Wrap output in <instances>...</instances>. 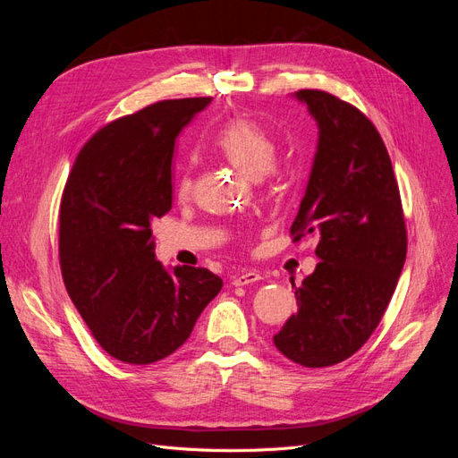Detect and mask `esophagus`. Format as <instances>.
<instances>
[{
	"label": "esophagus",
	"instance_id": "1",
	"mask_svg": "<svg viewBox=\"0 0 458 458\" xmlns=\"http://www.w3.org/2000/svg\"><path fill=\"white\" fill-rule=\"evenodd\" d=\"M263 276L258 273V271H244V273H239L237 276L233 279V284L234 286H246V284H252V283H258L261 281Z\"/></svg>",
	"mask_w": 458,
	"mask_h": 458
}]
</instances>
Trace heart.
Here are the masks:
<instances>
[{
    "instance_id": "obj_1",
    "label": "heart",
    "mask_w": 458,
    "mask_h": 458,
    "mask_svg": "<svg viewBox=\"0 0 458 458\" xmlns=\"http://www.w3.org/2000/svg\"><path fill=\"white\" fill-rule=\"evenodd\" d=\"M217 150L250 177L266 175L276 160V145L256 122L248 118H233L216 133ZM179 197H189L191 177L185 174L177 183Z\"/></svg>"
}]
</instances>
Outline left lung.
Returning <instances> with one entry per match:
<instances>
[{
  "mask_svg": "<svg viewBox=\"0 0 458 458\" xmlns=\"http://www.w3.org/2000/svg\"><path fill=\"white\" fill-rule=\"evenodd\" d=\"M318 140L306 195L290 233H317L298 311L273 336L290 361L318 369L352 357L378 327L407 256V231L392 160L372 122L338 97L300 89Z\"/></svg>",
  "mask_w": 458,
  "mask_h": 458,
  "instance_id": "obj_1",
  "label": "left lung"
}]
</instances>
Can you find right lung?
Instances as JSON below:
<instances>
[{"label":"right lung","instance_id":"add662e5","mask_svg":"<svg viewBox=\"0 0 458 458\" xmlns=\"http://www.w3.org/2000/svg\"><path fill=\"white\" fill-rule=\"evenodd\" d=\"M210 97L160 101L97 131L61 200L59 256L66 293L101 348L148 365L172 355L224 281L204 267L165 269L152 221L172 210L177 135Z\"/></svg>","mask_w":458,"mask_h":458}]
</instances>
